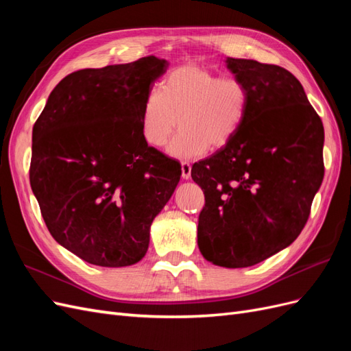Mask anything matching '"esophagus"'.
Here are the masks:
<instances>
[{"label":"esophagus","instance_id":"esophagus-1","mask_svg":"<svg viewBox=\"0 0 351 351\" xmlns=\"http://www.w3.org/2000/svg\"><path fill=\"white\" fill-rule=\"evenodd\" d=\"M182 177L184 180H189L190 177H192V165H190L189 162H182Z\"/></svg>","mask_w":351,"mask_h":351}]
</instances>
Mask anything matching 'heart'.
Masks as SVG:
<instances>
[{
	"instance_id": "heart-1",
	"label": "heart",
	"mask_w": 351,
	"mask_h": 351,
	"mask_svg": "<svg viewBox=\"0 0 351 351\" xmlns=\"http://www.w3.org/2000/svg\"><path fill=\"white\" fill-rule=\"evenodd\" d=\"M249 110V89L236 77H219L212 70L184 64L167 74L161 89L146 93L141 111V134L154 147L178 133L167 154L187 161L226 146L236 136Z\"/></svg>"
}]
</instances>
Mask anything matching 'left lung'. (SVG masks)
I'll return each mask as SVG.
<instances>
[{"mask_svg": "<svg viewBox=\"0 0 351 351\" xmlns=\"http://www.w3.org/2000/svg\"><path fill=\"white\" fill-rule=\"evenodd\" d=\"M227 69L249 89L232 139L192 167L205 195L197 246L224 268H246L299 237L324 180V125L302 83L280 66L244 58Z\"/></svg>", "mask_w": 351, "mask_h": 351, "instance_id": "8db88e82", "label": "left lung"}]
</instances>
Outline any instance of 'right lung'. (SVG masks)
Instances as JSON below:
<instances>
[{"instance_id": "obj_1", "label": "right lung", "mask_w": 351, "mask_h": 351, "mask_svg": "<svg viewBox=\"0 0 351 351\" xmlns=\"http://www.w3.org/2000/svg\"><path fill=\"white\" fill-rule=\"evenodd\" d=\"M169 62L155 56L84 69L49 93L32 132L30 187L58 244L84 262L130 267L182 176L141 134L146 93Z\"/></svg>"}]
</instances>
